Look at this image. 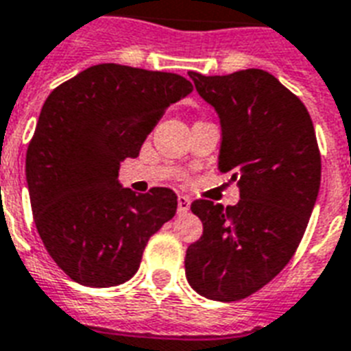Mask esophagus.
Masks as SVG:
<instances>
[{"mask_svg": "<svg viewBox=\"0 0 351 351\" xmlns=\"http://www.w3.org/2000/svg\"><path fill=\"white\" fill-rule=\"evenodd\" d=\"M176 202H178V213H187L189 211V206H191V198L186 197V195H178L176 198Z\"/></svg>", "mask_w": 351, "mask_h": 351, "instance_id": "obj_1", "label": "esophagus"}]
</instances>
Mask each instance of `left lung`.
Instances as JSON below:
<instances>
[{
    "label": "left lung",
    "instance_id": "1",
    "mask_svg": "<svg viewBox=\"0 0 351 351\" xmlns=\"http://www.w3.org/2000/svg\"><path fill=\"white\" fill-rule=\"evenodd\" d=\"M222 123L219 171L240 187L237 206L191 204L202 237L187 247L186 277L206 299L250 297L282 271L299 247L321 186V151L304 104L273 74L189 73Z\"/></svg>",
    "mask_w": 351,
    "mask_h": 351
}]
</instances>
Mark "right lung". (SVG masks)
I'll list each match as a JSON object with an SVG mask.
<instances>
[{"mask_svg": "<svg viewBox=\"0 0 351 351\" xmlns=\"http://www.w3.org/2000/svg\"><path fill=\"white\" fill-rule=\"evenodd\" d=\"M191 90L180 74L101 63L58 85L45 100L25 173L36 230L74 282H127L147 240L175 217L171 189L136 195L117 178L165 109Z\"/></svg>", "mask_w": 351, "mask_h": 351, "instance_id": "add662e5", "label": "right lung"}]
</instances>
